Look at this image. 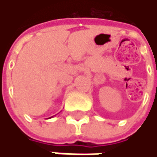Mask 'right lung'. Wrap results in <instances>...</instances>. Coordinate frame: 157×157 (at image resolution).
<instances>
[{"label":"right lung","mask_w":157,"mask_h":157,"mask_svg":"<svg viewBox=\"0 0 157 157\" xmlns=\"http://www.w3.org/2000/svg\"><path fill=\"white\" fill-rule=\"evenodd\" d=\"M50 118H51V117H50Z\"/></svg>","instance_id":"right-lung-1"}]
</instances>
